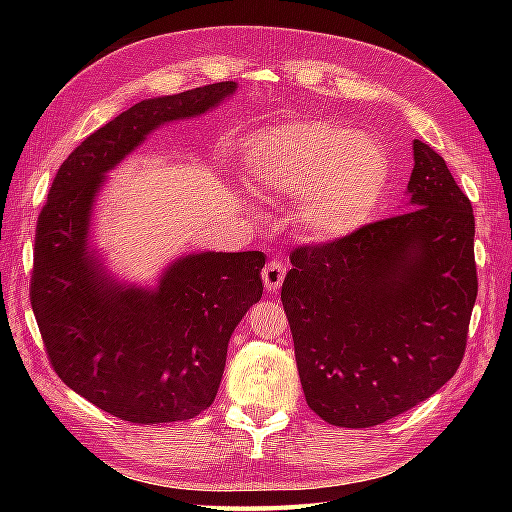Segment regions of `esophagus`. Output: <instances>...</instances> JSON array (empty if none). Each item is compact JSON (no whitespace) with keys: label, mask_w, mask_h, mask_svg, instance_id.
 I'll return each instance as SVG.
<instances>
[{"label":"esophagus","mask_w":512,"mask_h":512,"mask_svg":"<svg viewBox=\"0 0 512 512\" xmlns=\"http://www.w3.org/2000/svg\"><path fill=\"white\" fill-rule=\"evenodd\" d=\"M284 277H286V264L281 262H268L266 268L262 270V279H264V286L270 292H277L284 284Z\"/></svg>","instance_id":"1"}]
</instances>
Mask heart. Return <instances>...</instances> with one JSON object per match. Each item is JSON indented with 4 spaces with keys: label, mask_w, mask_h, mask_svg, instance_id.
Listing matches in <instances>:
<instances>
[{
    "label": "heart",
    "mask_w": 512,
    "mask_h": 512,
    "mask_svg": "<svg viewBox=\"0 0 512 512\" xmlns=\"http://www.w3.org/2000/svg\"><path fill=\"white\" fill-rule=\"evenodd\" d=\"M239 169L268 198L295 202V222L314 242L363 228L389 180L383 145L334 121H295L255 134L244 143Z\"/></svg>",
    "instance_id": "1"
}]
</instances>
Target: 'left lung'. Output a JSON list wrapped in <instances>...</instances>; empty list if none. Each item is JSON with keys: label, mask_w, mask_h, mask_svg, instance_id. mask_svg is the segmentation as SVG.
I'll use <instances>...</instances> for the list:
<instances>
[{"label": "left lung", "mask_w": 512, "mask_h": 512, "mask_svg": "<svg viewBox=\"0 0 512 512\" xmlns=\"http://www.w3.org/2000/svg\"><path fill=\"white\" fill-rule=\"evenodd\" d=\"M407 195L411 211L290 255L281 303L301 387L334 427H376L462 363L477 297L471 202L422 140Z\"/></svg>", "instance_id": "8db88e82"}]
</instances>
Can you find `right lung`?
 Listing matches in <instances>:
<instances>
[{
    "instance_id": "add662e5",
    "label": "right lung",
    "mask_w": 512,
    "mask_h": 512,
    "mask_svg": "<svg viewBox=\"0 0 512 512\" xmlns=\"http://www.w3.org/2000/svg\"><path fill=\"white\" fill-rule=\"evenodd\" d=\"M235 90L224 81L132 105L65 158L39 213L30 303L48 358L72 391L121 420L178 422L211 407L231 334L262 299L266 255L202 250L173 259L154 286L127 284L92 246L96 200L151 132Z\"/></svg>"
}]
</instances>
